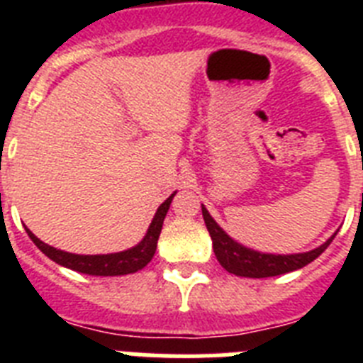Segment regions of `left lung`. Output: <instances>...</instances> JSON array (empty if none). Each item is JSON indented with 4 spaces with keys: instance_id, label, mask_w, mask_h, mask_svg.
<instances>
[{
    "instance_id": "1",
    "label": "left lung",
    "mask_w": 363,
    "mask_h": 363,
    "mask_svg": "<svg viewBox=\"0 0 363 363\" xmlns=\"http://www.w3.org/2000/svg\"><path fill=\"white\" fill-rule=\"evenodd\" d=\"M201 214H203L205 225L213 240V249L220 265L230 274L245 278H269L285 274V272L296 271V269L306 267L313 259L318 258L325 251L329 243L335 240L336 233L331 238L322 243L320 247L309 252H298V255H269V252H259L255 249L242 245L236 240H233L225 230L218 225L209 211L201 205Z\"/></svg>"
}]
</instances>
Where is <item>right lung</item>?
I'll list each match as a JSON object with an SVG mask.
<instances>
[{
	"mask_svg": "<svg viewBox=\"0 0 363 363\" xmlns=\"http://www.w3.org/2000/svg\"><path fill=\"white\" fill-rule=\"evenodd\" d=\"M174 194L176 192H172L171 196L160 205L152 218V223L147 229V234L143 236L142 242L127 249V251L112 252V255H72V252L60 251V249L47 245L40 238H36L28 229L27 234L30 236L32 242L36 243L38 249L45 256H49L52 262H56L57 265L83 272V274H91V277H121V274H130V272H136L145 267L152 259L154 252H156V245H158L160 233H162L163 220H165L167 211L171 207Z\"/></svg>",
	"mask_w": 363,
	"mask_h": 363,
	"instance_id": "right-lung-1",
	"label": "right lung"
}]
</instances>
